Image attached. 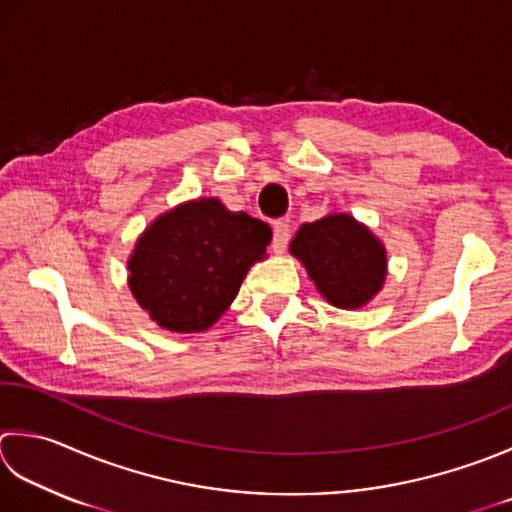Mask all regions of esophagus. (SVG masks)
Segmentation results:
<instances>
[{"label":"esophagus","mask_w":512,"mask_h":512,"mask_svg":"<svg viewBox=\"0 0 512 512\" xmlns=\"http://www.w3.org/2000/svg\"><path fill=\"white\" fill-rule=\"evenodd\" d=\"M288 239H290V226L284 219H279V222L273 224V250L275 253H284L286 246H288Z\"/></svg>","instance_id":"1"}]
</instances>
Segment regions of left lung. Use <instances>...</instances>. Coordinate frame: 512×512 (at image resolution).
Instances as JSON below:
<instances>
[{"label":"left lung","mask_w":512,"mask_h":512,"mask_svg":"<svg viewBox=\"0 0 512 512\" xmlns=\"http://www.w3.org/2000/svg\"><path fill=\"white\" fill-rule=\"evenodd\" d=\"M308 277L328 304L353 310L368 304L384 286L386 248L348 213H330L304 224L290 242Z\"/></svg>","instance_id":"obj_1"}]
</instances>
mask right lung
Returning <instances> with one entry per match:
<instances>
[{"label":"right lung","instance_id":"obj_1","mask_svg":"<svg viewBox=\"0 0 512 512\" xmlns=\"http://www.w3.org/2000/svg\"><path fill=\"white\" fill-rule=\"evenodd\" d=\"M273 230L199 197L159 215L128 257L130 293L166 330L202 333L233 304L248 268L266 257Z\"/></svg>","mask_w":512,"mask_h":512}]
</instances>
